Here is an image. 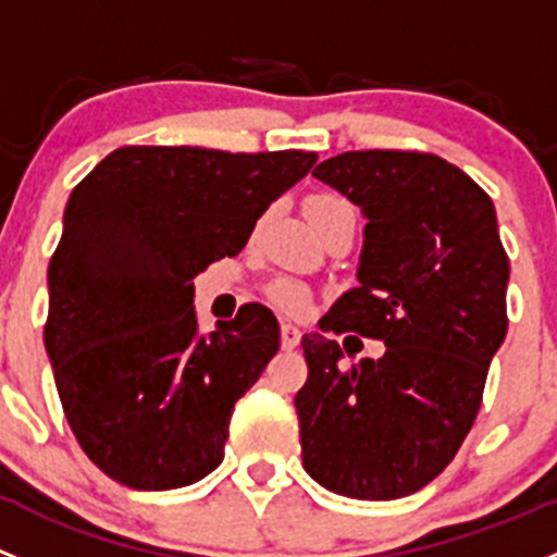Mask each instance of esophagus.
<instances>
[{
  "mask_svg": "<svg viewBox=\"0 0 557 557\" xmlns=\"http://www.w3.org/2000/svg\"><path fill=\"white\" fill-rule=\"evenodd\" d=\"M280 342H283V349H296L298 342H301V331L296 325L285 323L280 327Z\"/></svg>",
  "mask_w": 557,
  "mask_h": 557,
  "instance_id": "34e87169",
  "label": "esophagus"
}]
</instances>
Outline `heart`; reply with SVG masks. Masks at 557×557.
Wrapping results in <instances>:
<instances>
[{"mask_svg": "<svg viewBox=\"0 0 557 557\" xmlns=\"http://www.w3.org/2000/svg\"><path fill=\"white\" fill-rule=\"evenodd\" d=\"M349 208H352V205L344 200V197H336V195H318L307 202V213L314 226L323 224L327 215L338 213V210H349ZM269 296H272V301L277 304L280 309H285V312H301V309L307 307V290H304L296 280H288V277L274 280V283L269 285Z\"/></svg>", "mask_w": 557, "mask_h": 557, "instance_id": "1", "label": "heart"}]
</instances>
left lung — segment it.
Listing matches in <instances>:
<instances>
[{"mask_svg":"<svg viewBox=\"0 0 557 557\" xmlns=\"http://www.w3.org/2000/svg\"><path fill=\"white\" fill-rule=\"evenodd\" d=\"M314 178L366 213L360 285L323 331L379 338V360L342 366L323 333L301 338L296 392L304 470L352 499H400L450 465L475 424L507 333L510 259L491 197L426 151H344Z\"/></svg>","mask_w":557,"mask_h":557,"instance_id":"left-lung-1","label":"left lung"}]
</instances>
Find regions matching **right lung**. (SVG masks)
<instances>
[{
    "instance_id": "1",
    "label": "right lung",
    "mask_w": 557,
    "mask_h": 557,
    "mask_svg": "<svg viewBox=\"0 0 557 557\" xmlns=\"http://www.w3.org/2000/svg\"><path fill=\"white\" fill-rule=\"evenodd\" d=\"M314 151L122 146L74 186L47 269L45 349L74 437L111 480L191 485L224 459L234 403L280 349L245 304L197 336L195 274L237 256Z\"/></svg>"
}]
</instances>
